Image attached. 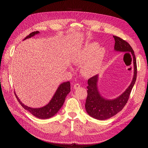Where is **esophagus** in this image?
I'll return each mask as SVG.
<instances>
[{"label":"esophagus","instance_id":"34e87169","mask_svg":"<svg viewBox=\"0 0 148 148\" xmlns=\"http://www.w3.org/2000/svg\"><path fill=\"white\" fill-rule=\"evenodd\" d=\"M79 87H80L79 84H78V83H77V84H74V88L75 90V89H77V88H78Z\"/></svg>","mask_w":148,"mask_h":148}]
</instances>
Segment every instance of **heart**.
I'll list each match as a JSON object with an SVG mask.
<instances>
[{
  "instance_id": "1",
  "label": "heart",
  "mask_w": 148,
  "mask_h": 148,
  "mask_svg": "<svg viewBox=\"0 0 148 148\" xmlns=\"http://www.w3.org/2000/svg\"><path fill=\"white\" fill-rule=\"evenodd\" d=\"M98 45L97 43H92L88 45L84 50V54L82 58L78 60V62H82L89 59L94 52L97 50ZM103 50L99 49L97 50L92 56L90 60L84 65L82 71L86 75H90L94 74L99 69L103 56Z\"/></svg>"
}]
</instances>
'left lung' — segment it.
I'll list each match as a JSON object with an SVG mask.
<instances>
[{"instance_id":"obj_1","label":"left lung","mask_w":148,"mask_h":148,"mask_svg":"<svg viewBox=\"0 0 148 148\" xmlns=\"http://www.w3.org/2000/svg\"><path fill=\"white\" fill-rule=\"evenodd\" d=\"M115 39L114 49L117 51L131 53L133 56L134 66V75L130 86L119 97L114 99L104 98L99 92L97 87L98 75H96L88 80L87 87V97L85 104L87 112L91 117L98 119L105 120L110 118L120 112L127 103L131 90L136 81L137 75L136 60L134 51L130 45L121 38L113 36Z\"/></svg>"}]
</instances>
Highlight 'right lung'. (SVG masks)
<instances>
[{"label":"right lung","mask_w":148,"mask_h":148,"mask_svg":"<svg viewBox=\"0 0 148 148\" xmlns=\"http://www.w3.org/2000/svg\"><path fill=\"white\" fill-rule=\"evenodd\" d=\"M39 33L40 32L38 31L33 32L26 37L24 40L30 38ZM70 91L71 86L70 81L61 84L50 102L46 106L38 108H33L26 106L20 101L15 92L14 94L20 104L34 116L40 119H47L53 116L58 112L59 110L62 107L63 103L64 102L66 97Z\"/></svg>","instance_id":"obj_1"}]
</instances>
